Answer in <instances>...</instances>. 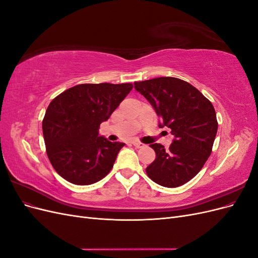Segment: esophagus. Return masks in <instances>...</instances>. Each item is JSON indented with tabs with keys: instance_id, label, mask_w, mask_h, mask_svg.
Here are the masks:
<instances>
[{
	"instance_id": "esophagus-1",
	"label": "esophagus",
	"mask_w": 258,
	"mask_h": 258,
	"mask_svg": "<svg viewBox=\"0 0 258 258\" xmlns=\"http://www.w3.org/2000/svg\"><path fill=\"white\" fill-rule=\"evenodd\" d=\"M132 144H134L137 148H141V147H143V146H144V144H143V143L139 142V141H134V142H132Z\"/></svg>"
}]
</instances>
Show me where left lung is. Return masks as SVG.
<instances>
[{
    "mask_svg": "<svg viewBox=\"0 0 258 258\" xmlns=\"http://www.w3.org/2000/svg\"><path fill=\"white\" fill-rule=\"evenodd\" d=\"M135 88L151 103L174 137L169 150L161 144L150 146L156 159L146 168L155 183L178 187L196 176L212 152L217 132L212 103L192 85L175 77L136 82Z\"/></svg>",
    "mask_w": 258,
    "mask_h": 258,
    "instance_id": "1",
    "label": "left lung"
}]
</instances>
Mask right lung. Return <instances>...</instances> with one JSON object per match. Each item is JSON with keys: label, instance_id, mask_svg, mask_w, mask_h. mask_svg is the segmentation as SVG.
Listing matches in <instances>:
<instances>
[{"label": "right lung", "instance_id": "add662e5", "mask_svg": "<svg viewBox=\"0 0 258 258\" xmlns=\"http://www.w3.org/2000/svg\"><path fill=\"white\" fill-rule=\"evenodd\" d=\"M132 87L82 84L51 101L43 119V135L46 153L60 176L76 185H90L108 174L124 143L110 142L99 136V128Z\"/></svg>", "mask_w": 258, "mask_h": 258}]
</instances>
